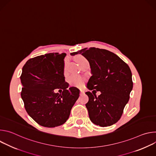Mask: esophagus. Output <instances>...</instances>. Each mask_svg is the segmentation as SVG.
<instances>
[{"instance_id": "obj_1", "label": "esophagus", "mask_w": 156, "mask_h": 156, "mask_svg": "<svg viewBox=\"0 0 156 156\" xmlns=\"http://www.w3.org/2000/svg\"><path fill=\"white\" fill-rule=\"evenodd\" d=\"M84 93V91H80V94H83Z\"/></svg>"}]
</instances>
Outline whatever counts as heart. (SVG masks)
<instances>
[{"label": "heart", "instance_id": "1", "mask_svg": "<svg viewBox=\"0 0 156 156\" xmlns=\"http://www.w3.org/2000/svg\"><path fill=\"white\" fill-rule=\"evenodd\" d=\"M86 59L83 56H78L76 58V61L78 63H80L81 62L86 61ZM68 81L71 86H76V87H80V86H82L84 83V80L81 77L77 76V75H71L69 78Z\"/></svg>", "mask_w": 156, "mask_h": 156}]
</instances>
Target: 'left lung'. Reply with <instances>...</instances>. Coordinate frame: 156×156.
<instances>
[{
    "instance_id": "obj_1",
    "label": "left lung",
    "mask_w": 156,
    "mask_h": 156,
    "mask_svg": "<svg viewBox=\"0 0 156 156\" xmlns=\"http://www.w3.org/2000/svg\"><path fill=\"white\" fill-rule=\"evenodd\" d=\"M81 54L90 63L92 76L87 83L88 90L101 94L97 97L90 91L86 94V104L91 121L100 126L117 123L129 101L133 89L132 74L129 66L114 53L96 48H84L70 54Z\"/></svg>"
}]
</instances>
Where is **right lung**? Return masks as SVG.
<instances>
[{
	"mask_svg": "<svg viewBox=\"0 0 156 156\" xmlns=\"http://www.w3.org/2000/svg\"><path fill=\"white\" fill-rule=\"evenodd\" d=\"M65 53H49L30 58L20 76L21 96L28 115L39 125L53 128L68 120L80 90L69 87L63 75ZM63 90L62 94L54 90Z\"/></svg>",
	"mask_w": 156,
	"mask_h": 156,
	"instance_id": "obj_1",
	"label": "right lung"
}]
</instances>
